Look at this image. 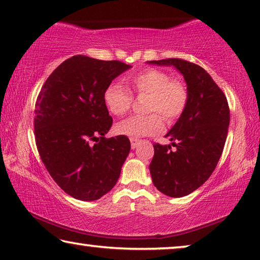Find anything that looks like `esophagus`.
<instances>
[{"label":"esophagus","mask_w":260,"mask_h":260,"mask_svg":"<svg viewBox=\"0 0 260 260\" xmlns=\"http://www.w3.org/2000/svg\"><path fill=\"white\" fill-rule=\"evenodd\" d=\"M129 140H131V146H132V149H135V148H137V146H138V143H139V140H138V139L131 138Z\"/></svg>","instance_id":"obj_1"}]
</instances>
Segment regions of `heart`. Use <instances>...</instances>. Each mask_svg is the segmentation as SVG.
I'll list each match as a JSON object with an SVG mask.
<instances>
[{
  "mask_svg": "<svg viewBox=\"0 0 260 260\" xmlns=\"http://www.w3.org/2000/svg\"><path fill=\"white\" fill-rule=\"evenodd\" d=\"M129 83L138 93L149 94V112L160 113L167 121H174L183 113L188 102L185 87L176 80H172L168 73L161 70H146L132 76ZM132 94L121 84L108 85L104 93V102L112 114L121 115L129 111ZM117 132L131 138H142L160 133L164 129V121L160 115L150 114L148 117H131L117 125Z\"/></svg>",
  "mask_w": 260,
  "mask_h": 260,
  "instance_id": "obj_1",
  "label": "heart"
}]
</instances>
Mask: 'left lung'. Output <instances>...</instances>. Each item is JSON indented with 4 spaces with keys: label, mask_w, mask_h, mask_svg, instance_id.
<instances>
[{
    "label": "left lung",
    "mask_w": 260,
    "mask_h": 260,
    "mask_svg": "<svg viewBox=\"0 0 260 260\" xmlns=\"http://www.w3.org/2000/svg\"><path fill=\"white\" fill-rule=\"evenodd\" d=\"M173 67L183 76L188 102L170 131V145H154L149 165L153 183L169 197L187 196L199 189L214 172L222 155L230 123L228 100L211 76L190 61L169 59L147 61ZM177 147L171 150V146Z\"/></svg>",
    "instance_id": "left-lung-1"
}]
</instances>
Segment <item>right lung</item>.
<instances>
[{
  "mask_svg": "<svg viewBox=\"0 0 260 260\" xmlns=\"http://www.w3.org/2000/svg\"><path fill=\"white\" fill-rule=\"evenodd\" d=\"M132 67L118 60L73 56L42 87L35 110V138L48 172L63 190L95 201L114 187L128 156L125 135L106 139L112 118L104 93Z\"/></svg>",
  "mask_w": 260,
  "mask_h": 260,
  "instance_id": "obj_1",
  "label": "right lung"
}]
</instances>
